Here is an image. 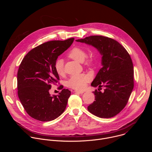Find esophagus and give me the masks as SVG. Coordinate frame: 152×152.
Returning a JSON list of instances; mask_svg holds the SVG:
<instances>
[{
    "instance_id": "esophagus-1",
    "label": "esophagus",
    "mask_w": 152,
    "mask_h": 152,
    "mask_svg": "<svg viewBox=\"0 0 152 152\" xmlns=\"http://www.w3.org/2000/svg\"><path fill=\"white\" fill-rule=\"evenodd\" d=\"M74 92H75L76 93H78V94H83L84 93L83 91H79V90H76Z\"/></svg>"
}]
</instances>
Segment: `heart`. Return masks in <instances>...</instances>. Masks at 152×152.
<instances>
[{"label":"heart","instance_id":"obj_1","mask_svg":"<svg viewBox=\"0 0 152 152\" xmlns=\"http://www.w3.org/2000/svg\"><path fill=\"white\" fill-rule=\"evenodd\" d=\"M68 56L79 62H83L85 65L87 66H92L94 64V59L92 57H86V53L85 50L80 48H73L68 53ZM55 69L57 74L59 76H62L64 74V62L62 59L56 60L55 63ZM90 80V77L85 74L75 75L67 81V86L70 88L81 90L83 89L86 83Z\"/></svg>","mask_w":152,"mask_h":152}]
</instances>
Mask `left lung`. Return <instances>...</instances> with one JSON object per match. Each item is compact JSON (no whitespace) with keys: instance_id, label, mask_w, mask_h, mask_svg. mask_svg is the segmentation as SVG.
Wrapping results in <instances>:
<instances>
[{"instance_id":"left-lung-1","label":"left lung","mask_w":152,"mask_h":152,"mask_svg":"<svg viewBox=\"0 0 152 152\" xmlns=\"http://www.w3.org/2000/svg\"><path fill=\"white\" fill-rule=\"evenodd\" d=\"M96 48L102 55V67L91 85L99 86L94 102L88 110L100 118H111L126 105L134 86V66L129 53L116 40L101 35H93L76 40ZM102 86L103 92L99 91Z\"/></svg>"}]
</instances>
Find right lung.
<instances>
[{
  "label": "right lung",
  "instance_id": "obj_1",
  "mask_svg": "<svg viewBox=\"0 0 152 152\" xmlns=\"http://www.w3.org/2000/svg\"><path fill=\"white\" fill-rule=\"evenodd\" d=\"M75 38L46 42L30 50L24 57L17 72L18 96L26 113L33 118L49 121L65 111L71 92L62 89L58 95L51 96L52 84L59 80L55 71L58 57L66 51Z\"/></svg>",
  "mask_w": 152,
  "mask_h": 152
}]
</instances>
